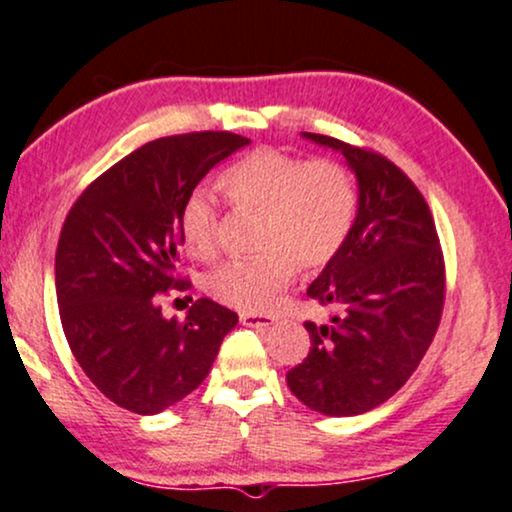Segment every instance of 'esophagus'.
I'll return each mask as SVG.
<instances>
[{"label": "esophagus", "mask_w": 512, "mask_h": 512, "mask_svg": "<svg viewBox=\"0 0 512 512\" xmlns=\"http://www.w3.org/2000/svg\"><path fill=\"white\" fill-rule=\"evenodd\" d=\"M239 320H242V325L246 327H268L275 323V318H270V315H263V313H242L239 315Z\"/></svg>", "instance_id": "34e87169"}]
</instances>
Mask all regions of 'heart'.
Listing matches in <instances>:
<instances>
[{"mask_svg": "<svg viewBox=\"0 0 512 512\" xmlns=\"http://www.w3.org/2000/svg\"><path fill=\"white\" fill-rule=\"evenodd\" d=\"M225 197L242 211L261 213L251 258H235L206 275L204 287L220 304L239 311H268L292 282L294 270L330 266L349 239L358 213L351 170L334 159H313L261 147L232 163L220 178ZM220 211L206 192H192L180 208V237L187 254L211 258L218 244Z\"/></svg>", "mask_w": 512, "mask_h": 512, "instance_id": "heart-1", "label": "heart"}]
</instances>
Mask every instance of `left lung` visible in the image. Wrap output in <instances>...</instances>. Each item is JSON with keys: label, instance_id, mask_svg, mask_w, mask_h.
Listing matches in <instances>:
<instances>
[{"label": "left lung", "instance_id": "left-lung-1", "mask_svg": "<svg viewBox=\"0 0 512 512\" xmlns=\"http://www.w3.org/2000/svg\"><path fill=\"white\" fill-rule=\"evenodd\" d=\"M304 137L344 154L358 213L344 249L308 287L334 313L323 325L306 320L311 351L287 384L311 410L346 418L391 399L430 349L444 311V254L430 206L399 166L334 137Z\"/></svg>", "mask_w": 512, "mask_h": 512}]
</instances>
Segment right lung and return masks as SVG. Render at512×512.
I'll return each mask as SVG.
<instances>
[{"instance_id": "right-lung-1", "label": "right lung", "mask_w": 512, "mask_h": 512, "mask_svg": "<svg viewBox=\"0 0 512 512\" xmlns=\"http://www.w3.org/2000/svg\"><path fill=\"white\" fill-rule=\"evenodd\" d=\"M249 140L189 132L147 142L99 175L68 211L56 246V301L75 361L106 399L156 415L206 380L237 313L197 299L166 320L178 275L180 208L216 163Z\"/></svg>"}]
</instances>
